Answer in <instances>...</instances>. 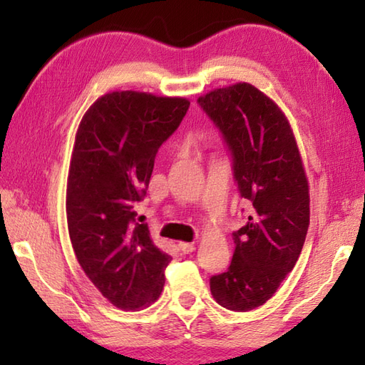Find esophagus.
Wrapping results in <instances>:
<instances>
[{
    "label": "esophagus",
    "instance_id": "obj_1",
    "mask_svg": "<svg viewBox=\"0 0 365 365\" xmlns=\"http://www.w3.org/2000/svg\"><path fill=\"white\" fill-rule=\"evenodd\" d=\"M180 250H182V252H185V254H190V252H192L196 250V243H188V242H180Z\"/></svg>",
    "mask_w": 365,
    "mask_h": 365
}]
</instances>
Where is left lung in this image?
<instances>
[{
    "mask_svg": "<svg viewBox=\"0 0 365 365\" xmlns=\"http://www.w3.org/2000/svg\"><path fill=\"white\" fill-rule=\"evenodd\" d=\"M234 155V174L252 213L234 232L226 273L210 279L215 301L246 312L273 297L297 263L311 220L309 182L289 119L273 98L250 83L197 98Z\"/></svg>",
    "mask_w": 365,
    "mask_h": 365,
    "instance_id": "left-lung-1",
    "label": "left lung"
}]
</instances>
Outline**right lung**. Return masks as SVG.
I'll list each match as a JSON object with an SVG mask.
<instances>
[{"mask_svg":"<svg viewBox=\"0 0 365 365\" xmlns=\"http://www.w3.org/2000/svg\"><path fill=\"white\" fill-rule=\"evenodd\" d=\"M190 100L139 91L97 98L76 130L66 213L73 252L96 289L122 311L150 306L165 285L170 255L135 222L160 145L187 114Z\"/></svg>","mask_w":365,"mask_h":365,"instance_id":"right-lung-1","label":"right lung"}]
</instances>
